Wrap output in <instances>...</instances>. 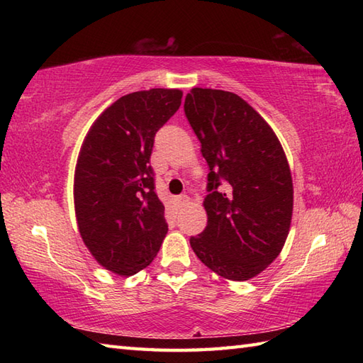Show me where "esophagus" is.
Here are the masks:
<instances>
[{
	"label": "esophagus",
	"mask_w": 363,
	"mask_h": 363,
	"mask_svg": "<svg viewBox=\"0 0 363 363\" xmlns=\"http://www.w3.org/2000/svg\"><path fill=\"white\" fill-rule=\"evenodd\" d=\"M176 201L179 203L181 206H186V204H189V201H190V198L187 196V195H179L176 198Z\"/></svg>",
	"instance_id": "1"
}]
</instances>
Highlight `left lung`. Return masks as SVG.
<instances>
[{
  "label": "left lung",
  "mask_w": 363,
  "mask_h": 363,
  "mask_svg": "<svg viewBox=\"0 0 363 363\" xmlns=\"http://www.w3.org/2000/svg\"><path fill=\"white\" fill-rule=\"evenodd\" d=\"M184 112L209 165L207 226L190 237L198 259L230 281H248L279 256L293 212V182L268 123L233 91L191 89Z\"/></svg>",
  "instance_id": "1"
}]
</instances>
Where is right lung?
<instances>
[{"instance_id": "add662e5", "label": "right lung", "mask_w": 363, "mask_h": 363, "mask_svg": "<svg viewBox=\"0 0 363 363\" xmlns=\"http://www.w3.org/2000/svg\"><path fill=\"white\" fill-rule=\"evenodd\" d=\"M177 89L134 91L99 115L74 172V211L84 243L109 272L133 276L164 242L165 207L150 157L157 130L181 106Z\"/></svg>"}]
</instances>
